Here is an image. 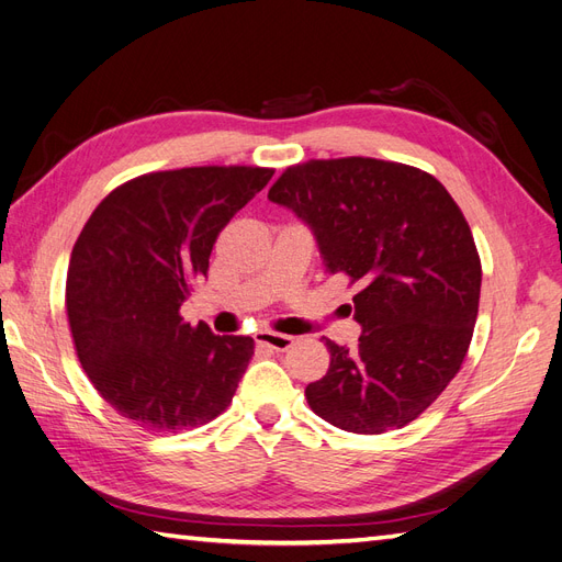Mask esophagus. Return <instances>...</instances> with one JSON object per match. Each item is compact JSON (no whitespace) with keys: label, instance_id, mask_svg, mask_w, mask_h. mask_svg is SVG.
Returning <instances> with one entry per match:
<instances>
[{"label":"esophagus","instance_id":"1","mask_svg":"<svg viewBox=\"0 0 562 562\" xmlns=\"http://www.w3.org/2000/svg\"><path fill=\"white\" fill-rule=\"evenodd\" d=\"M256 344L268 346L272 350H290L294 346V336L278 334V331H259L256 334Z\"/></svg>","mask_w":562,"mask_h":562}]
</instances>
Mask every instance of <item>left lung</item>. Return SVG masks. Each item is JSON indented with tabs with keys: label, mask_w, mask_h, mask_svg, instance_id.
I'll list each match as a JSON object with an SVG mask.
<instances>
[{
	"label": "left lung",
	"mask_w": 562,
	"mask_h": 562,
	"mask_svg": "<svg viewBox=\"0 0 562 562\" xmlns=\"http://www.w3.org/2000/svg\"><path fill=\"white\" fill-rule=\"evenodd\" d=\"M268 200L313 231L327 272L360 286L358 348L325 339L311 409L362 436L407 426L461 370L477 317L483 268L457 202L430 173L374 157L286 167Z\"/></svg>",
	"instance_id": "8db88e82"
}]
</instances>
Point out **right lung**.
Instances as JSON below:
<instances>
[{
  "mask_svg": "<svg viewBox=\"0 0 562 562\" xmlns=\"http://www.w3.org/2000/svg\"><path fill=\"white\" fill-rule=\"evenodd\" d=\"M272 169L143 173L95 206L72 247L66 311L77 358L124 419L153 432L210 424L254 356L249 336L190 327L181 303L210 270L218 233Z\"/></svg>",
  "mask_w": 562,
  "mask_h": 562,
  "instance_id": "1",
  "label": "right lung"
}]
</instances>
